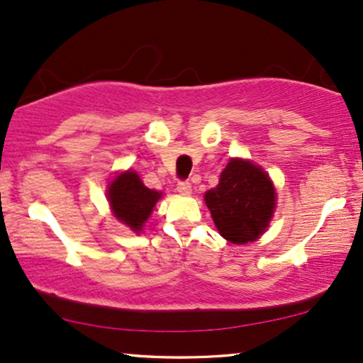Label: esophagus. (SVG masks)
Returning <instances> with one entry per match:
<instances>
[{
    "mask_svg": "<svg viewBox=\"0 0 363 363\" xmlns=\"http://www.w3.org/2000/svg\"><path fill=\"white\" fill-rule=\"evenodd\" d=\"M177 191L181 194H191L193 193V186H191V182H187V181H179Z\"/></svg>",
    "mask_w": 363,
    "mask_h": 363,
    "instance_id": "esophagus-1",
    "label": "esophagus"
}]
</instances>
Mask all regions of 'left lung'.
Returning <instances> with one entry per match:
<instances>
[{
	"instance_id": "left-lung-1",
	"label": "left lung",
	"mask_w": 363,
	"mask_h": 363,
	"mask_svg": "<svg viewBox=\"0 0 363 363\" xmlns=\"http://www.w3.org/2000/svg\"><path fill=\"white\" fill-rule=\"evenodd\" d=\"M218 231L231 243H248L269 226L276 191L267 174L248 160L231 159L220 184L204 194Z\"/></svg>"
}]
</instances>
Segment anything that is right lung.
Instances as JSON below:
<instances>
[{
	"label": "right lung",
	"instance_id": "obj_1",
	"mask_svg": "<svg viewBox=\"0 0 363 363\" xmlns=\"http://www.w3.org/2000/svg\"><path fill=\"white\" fill-rule=\"evenodd\" d=\"M160 196L162 194L143 186L138 174L133 170L115 177L108 189V199L115 216L137 233L150 216Z\"/></svg>",
	"mask_w": 363,
	"mask_h": 363
}]
</instances>
